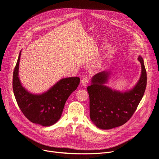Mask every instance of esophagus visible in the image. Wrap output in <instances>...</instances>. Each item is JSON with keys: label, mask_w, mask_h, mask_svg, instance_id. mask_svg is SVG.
Returning a JSON list of instances; mask_svg holds the SVG:
<instances>
[{"label": "esophagus", "mask_w": 159, "mask_h": 159, "mask_svg": "<svg viewBox=\"0 0 159 159\" xmlns=\"http://www.w3.org/2000/svg\"><path fill=\"white\" fill-rule=\"evenodd\" d=\"M89 77H84V78L82 79V80L81 81V83H82V85L85 86L89 83Z\"/></svg>", "instance_id": "34e87169"}]
</instances>
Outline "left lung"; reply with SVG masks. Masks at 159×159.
<instances>
[{"mask_svg":"<svg viewBox=\"0 0 159 159\" xmlns=\"http://www.w3.org/2000/svg\"><path fill=\"white\" fill-rule=\"evenodd\" d=\"M141 77L131 91L120 93L106 85L110 73L103 71L95 75L88 87L89 96L90 118L99 129H110L127 122L137 109L147 87V71L141 56Z\"/></svg>","mask_w":159,"mask_h":159,"instance_id":"left-lung-1","label":"left lung"}]
</instances>
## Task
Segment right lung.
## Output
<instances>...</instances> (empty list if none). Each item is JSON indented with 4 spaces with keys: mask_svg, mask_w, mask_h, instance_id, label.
Instances as JSON below:
<instances>
[{
    "mask_svg": "<svg viewBox=\"0 0 159 159\" xmlns=\"http://www.w3.org/2000/svg\"><path fill=\"white\" fill-rule=\"evenodd\" d=\"M20 56L21 51L12 77L13 92L18 107L30 122L43 126L52 125L60 119L66 101L77 88L80 78L62 79L44 93L31 94L21 85L18 77Z\"/></svg>",
    "mask_w": 159,
    "mask_h": 159,
    "instance_id": "add662e5",
    "label": "right lung"
}]
</instances>
